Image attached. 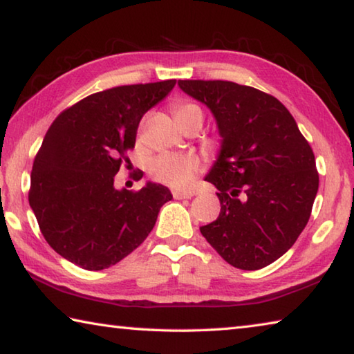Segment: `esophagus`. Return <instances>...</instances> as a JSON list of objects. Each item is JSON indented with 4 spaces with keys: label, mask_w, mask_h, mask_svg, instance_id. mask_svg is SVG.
Wrapping results in <instances>:
<instances>
[{
    "label": "esophagus",
    "mask_w": 354,
    "mask_h": 354,
    "mask_svg": "<svg viewBox=\"0 0 354 354\" xmlns=\"http://www.w3.org/2000/svg\"><path fill=\"white\" fill-rule=\"evenodd\" d=\"M171 195L175 200H185V198H192L195 194L192 190H173Z\"/></svg>",
    "instance_id": "obj_1"
}]
</instances>
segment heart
<instances>
[{
    "label": "heart",
    "instance_id": "heart-1",
    "mask_svg": "<svg viewBox=\"0 0 354 354\" xmlns=\"http://www.w3.org/2000/svg\"><path fill=\"white\" fill-rule=\"evenodd\" d=\"M173 117L179 127L185 129L190 124H198L201 128L203 111L198 104L187 100H179L171 104ZM200 170V160L194 154H175L162 153L151 159L148 171L156 181L170 185V187L181 189L189 185Z\"/></svg>",
    "mask_w": 354,
    "mask_h": 354
}]
</instances>
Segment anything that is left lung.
<instances>
[{"label":"left lung","instance_id":"left-lung-1","mask_svg":"<svg viewBox=\"0 0 354 354\" xmlns=\"http://www.w3.org/2000/svg\"><path fill=\"white\" fill-rule=\"evenodd\" d=\"M178 84L212 111L223 137L206 176L218 189L221 209L201 234L232 267L270 266L295 243L313 212L319 190L313 148L270 93L218 80Z\"/></svg>","mask_w":354,"mask_h":354}]
</instances>
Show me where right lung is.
<instances>
[{
    "label": "right lung",
    "instance_id": "add662e5",
    "mask_svg": "<svg viewBox=\"0 0 354 354\" xmlns=\"http://www.w3.org/2000/svg\"><path fill=\"white\" fill-rule=\"evenodd\" d=\"M176 80L131 84L67 107L35 154L29 205L48 245L86 270H103L145 241L171 200L160 184L117 190L113 178L134 148L137 127ZM142 178V175L139 176Z\"/></svg>",
    "mask_w": 354,
    "mask_h": 354
}]
</instances>
